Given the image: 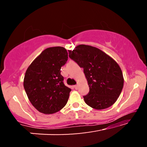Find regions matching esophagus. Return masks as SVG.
<instances>
[{
	"instance_id": "34e87169",
	"label": "esophagus",
	"mask_w": 147,
	"mask_h": 147,
	"mask_svg": "<svg viewBox=\"0 0 147 147\" xmlns=\"http://www.w3.org/2000/svg\"><path fill=\"white\" fill-rule=\"evenodd\" d=\"M78 87H79V86H78V84H77V85L74 86V88H75L76 90H78Z\"/></svg>"
}]
</instances>
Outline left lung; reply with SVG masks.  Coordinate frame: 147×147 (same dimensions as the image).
Segmentation results:
<instances>
[{"mask_svg": "<svg viewBox=\"0 0 147 147\" xmlns=\"http://www.w3.org/2000/svg\"><path fill=\"white\" fill-rule=\"evenodd\" d=\"M69 57L84 68L90 91L84 101L96 110L107 108L115 103L124 86L122 70L109 55L98 48L80 45L69 51Z\"/></svg>", "mask_w": 147, "mask_h": 147, "instance_id": "left-lung-1", "label": "left lung"}]
</instances>
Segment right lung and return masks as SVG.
<instances>
[{"label":"right lung","instance_id":"add662e5","mask_svg":"<svg viewBox=\"0 0 147 147\" xmlns=\"http://www.w3.org/2000/svg\"><path fill=\"white\" fill-rule=\"evenodd\" d=\"M67 59L64 47H49L42 51L26 71L24 88L32 105L41 113H55L67 104L71 90L63 83L61 67Z\"/></svg>","mask_w":147,"mask_h":147}]
</instances>
